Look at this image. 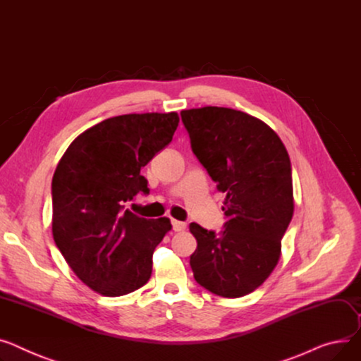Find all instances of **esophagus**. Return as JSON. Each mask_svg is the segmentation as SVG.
<instances>
[{
    "instance_id": "1",
    "label": "esophagus",
    "mask_w": 361,
    "mask_h": 361,
    "mask_svg": "<svg viewBox=\"0 0 361 361\" xmlns=\"http://www.w3.org/2000/svg\"><path fill=\"white\" fill-rule=\"evenodd\" d=\"M171 225H173V229H174L176 232H181V231L185 229V224H184V222H180V221H176V219L171 221Z\"/></svg>"
}]
</instances>
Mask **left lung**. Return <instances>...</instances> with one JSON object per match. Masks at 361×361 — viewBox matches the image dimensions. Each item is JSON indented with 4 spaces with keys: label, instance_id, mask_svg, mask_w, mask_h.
<instances>
[{
    "label": "left lung",
    "instance_id": "left-lung-1",
    "mask_svg": "<svg viewBox=\"0 0 361 361\" xmlns=\"http://www.w3.org/2000/svg\"><path fill=\"white\" fill-rule=\"evenodd\" d=\"M180 114L191 149L226 195L221 232L190 224L197 239L191 270L214 295L245 296L277 266L281 238L292 221L289 154L273 129L247 113L209 106Z\"/></svg>",
    "mask_w": 361,
    "mask_h": 361
}]
</instances>
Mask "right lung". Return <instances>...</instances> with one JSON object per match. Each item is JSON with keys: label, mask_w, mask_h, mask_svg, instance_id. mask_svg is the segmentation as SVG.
<instances>
[{"label": "right lung", "mask_w": 361, "mask_h": 361, "mask_svg": "<svg viewBox=\"0 0 361 361\" xmlns=\"http://www.w3.org/2000/svg\"><path fill=\"white\" fill-rule=\"evenodd\" d=\"M178 114H123L81 133L61 158L52 180V232L69 267L104 296H123L147 284L152 255L170 219H145L125 209L148 195L140 176L173 140Z\"/></svg>", "instance_id": "add662e5"}]
</instances>
